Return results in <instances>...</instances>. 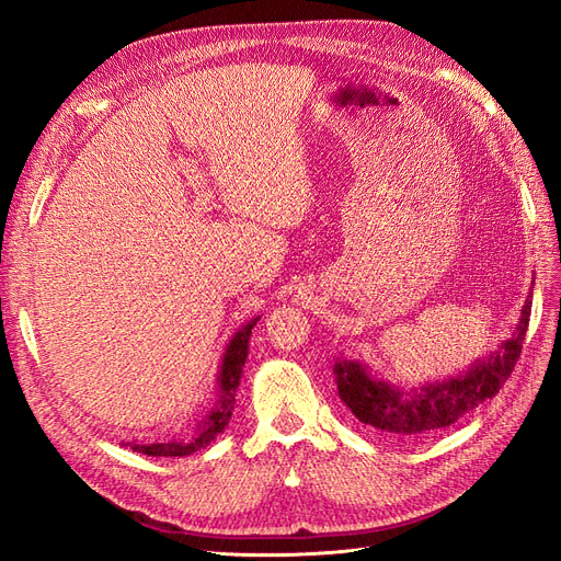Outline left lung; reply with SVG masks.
<instances>
[{
    "instance_id": "8db88e82",
    "label": "left lung",
    "mask_w": 561,
    "mask_h": 561,
    "mask_svg": "<svg viewBox=\"0 0 561 561\" xmlns=\"http://www.w3.org/2000/svg\"><path fill=\"white\" fill-rule=\"evenodd\" d=\"M531 297L524 301L522 316L511 339L482 360H474L463 375L445 381L423 383L404 390L371 375L360 360L336 358L334 381L339 398L353 412V416L367 426L390 435H423L447 428L463 419L474 407L494 398L505 379L513 375L522 353V342L529 328Z\"/></svg>"
}]
</instances>
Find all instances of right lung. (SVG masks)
I'll list each match as a JSON object with an SVG mask.
<instances>
[{
  "instance_id": "obj_1",
  "label": "right lung",
  "mask_w": 561,
  "mask_h": 561,
  "mask_svg": "<svg viewBox=\"0 0 561 561\" xmlns=\"http://www.w3.org/2000/svg\"><path fill=\"white\" fill-rule=\"evenodd\" d=\"M257 318H252L250 322L231 336V342L227 344L222 365H219V377H217V400L213 404V410L203 416V421L196 426L194 435L186 439H173V443H154V445H140V443H128L133 451H140L147 456H190L203 447H208L213 439L225 433L227 423L233 412V402H236V388L241 383L243 375V365L248 358V346H250V334L252 328L257 325Z\"/></svg>"
}]
</instances>
